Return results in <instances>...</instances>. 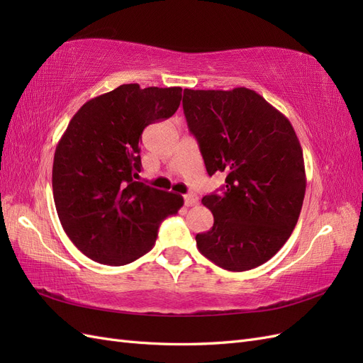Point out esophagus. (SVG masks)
Here are the masks:
<instances>
[{
  "label": "esophagus",
  "mask_w": 363,
  "mask_h": 363,
  "mask_svg": "<svg viewBox=\"0 0 363 363\" xmlns=\"http://www.w3.org/2000/svg\"><path fill=\"white\" fill-rule=\"evenodd\" d=\"M196 203H199V196H196L195 194L184 195V204L188 206V207H192V206H195Z\"/></svg>",
  "instance_id": "34e87169"
}]
</instances>
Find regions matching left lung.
<instances>
[{"mask_svg": "<svg viewBox=\"0 0 363 363\" xmlns=\"http://www.w3.org/2000/svg\"><path fill=\"white\" fill-rule=\"evenodd\" d=\"M183 111L208 175L221 194L203 196L213 227L195 236L200 252L228 271L268 262L289 239L306 192L300 140L289 119L247 87L184 89Z\"/></svg>", "mask_w": 363, "mask_h": 363, "instance_id": "obj_1", "label": "left lung"}]
</instances>
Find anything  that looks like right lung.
Masks as SVG:
<instances>
[{
	"instance_id": "obj_1",
	"label": "right lung",
	"mask_w": 363,
	"mask_h": 363,
	"mask_svg": "<svg viewBox=\"0 0 363 363\" xmlns=\"http://www.w3.org/2000/svg\"><path fill=\"white\" fill-rule=\"evenodd\" d=\"M182 87L138 83L84 103L54 152L52 195L65 233L84 256L121 267L156 242L164 218L177 213L183 196L136 182L142 131L172 116Z\"/></svg>"
}]
</instances>
